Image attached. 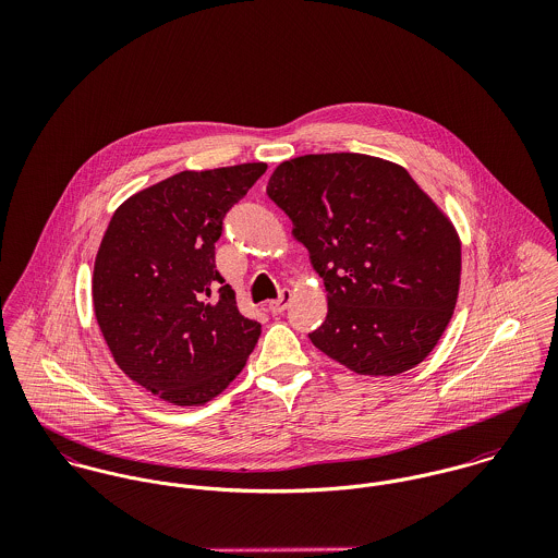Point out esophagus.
Wrapping results in <instances>:
<instances>
[{"instance_id":"34e87169","label":"esophagus","mask_w":558,"mask_h":558,"mask_svg":"<svg viewBox=\"0 0 558 558\" xmlns=\"http://www.w3.org/2000/svg\"><path fill=\"white\" fill-rule=\"evenodd\" d=\"M290 301H292V292H290L288 288H283V290L279 292V299H275V301L268 303V312H270V314H281V312H286V307L290 305Z\"/></svg>"}]
</instances>
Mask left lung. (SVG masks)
I'll return each mask as SVG.
<instances>
[{
  "instance_id": "1",
  "label": "left lung",
  "mask_w": 558,
  "mask_h": 558,
  "mask_svg": "<svg viewBox=\"0 0 558 558\" xmlns=\"http://www.w3.org/2000/svg\"><path fill=\"white\" fill-rule=\"evenodd\" d=\"M266 193L328 292L312 343L365 376L418 365L453 316L462 246L410 173L367 155H307L281 162Z\"/></svg>"
}]
</instances>
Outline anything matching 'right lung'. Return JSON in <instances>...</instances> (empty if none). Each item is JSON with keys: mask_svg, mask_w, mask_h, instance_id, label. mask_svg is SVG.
I'll return each mask as SVG.
<instances>
[{"mask_svg": "<svg viewBox=\"0 0 558 558\" xmlns=\"http://www.w3.org/2000/svg\"><path fill=\"white\" fill-rule=\"evenodd\" d=\"M266 171L242 162L180 171L129 197L94 262L92 299L118 367L175 405L217 398L242 372L262 326L217 270L223 219Z\"/></svg>", "mask_w": 558, "mask_h": 558, "instance_id": "obj_1", "label": "right lung"}]
</instances>
